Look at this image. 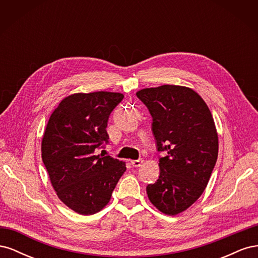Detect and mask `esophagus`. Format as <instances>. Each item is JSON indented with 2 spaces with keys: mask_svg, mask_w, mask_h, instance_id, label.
<instances>
[{
  "mask_svg": "<svg viewBox=\"0 0 258 258\" xmlns=\"http://www.w3.org/2000/svg\"><path fill=\"white\" fill-rule=\"evenodd\" d=\"M143 163V159H138V160H131V165L134 167H141Z\"/></svg>",
  "mask_w": 258,
  "mask_h": 258,
  "instance_id": "34e87169",
  "label": "esophagus"
}]
</instances>
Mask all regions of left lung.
<instances>
[{
  "mask_svg": "<svg viewBox=\"0 0 258 258\" xmlns=\"http://www.w3.org/2000/svg\"><path fill=\"white\" fill-rule=\"evenodd\" d=\"M150 111L158 152L160 174L146 192L160 212L176 215L205 191L218 154L214 119L196 91L184 86L162 85L137 92Z\"/></svg>",
  "mask_w": 258,
  "mask_h": 258,
  "instance_id": "obj_1",
  "label": "left lung"
}]
</instances>
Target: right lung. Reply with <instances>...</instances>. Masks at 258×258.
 Masks as SVG:
<instances>
[{
  "label": "right lung",
  "mask_w": 258,
  "mask_h": 258,
  "mask_svg": "<svg viewBox=\"0 0 258 258\" xmlns=\"http://www.w3.org/2000/svg\"><path fill=\"white\" fill-rule=\"evenodd\" d=\"M122 99L119 92L74 93L61 101L46 126L43 162L58 198L79 214L102 210L126 171L123 161L96 155L108 142V117Z\"/></svg>",
  "instance_id": "1"
}]
</instances>
